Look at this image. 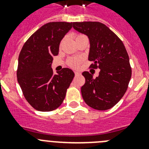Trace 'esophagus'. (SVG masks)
<instances>
[{"label": "esophagus", "instance_id": "esophagus-1", "mask_svg": "<svg viewBox=\"0 0 149 149\" xmlns=\"http://www.w3.org/2000/svg\"><path fill=\"white\" fill-rule=\"evenodd\" d=\"M74 74H75V76L80 75V74H81V72H74Z\"/></svg>", "mask_w": 149, "mask_h": 149}]
</instances>
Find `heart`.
<instances>
[{
	"label": "heart",
	"mask_w": 149,
	"mask_h": 149,
	"mask_svg": "<svg viewBox=\"0 0 149 149\" xmlns=\"http://www.w3.org/2000/svg\"><path fill=\"white\" fill-rule=\"evenodd\" d=\"M84 36H86L81 35V34L77 35L75 36V40L81 39V38L84 37ZM60 45H61V43H60ZM82 61L83 60L81 57H71V58L68 59V60H67V64H68V66H70L71 68H78L79 65H81V63H82Z\"/></svg>",
	"instance_id": "obj_1"
}]
</instances>
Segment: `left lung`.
I'll return each mask as SVG.
<instances>
[{"mask_svg":"<svg viewBox=\"0 0 149 149\" xmlns=\"http://www.w3.org/2000/svg\"><path fill=\"white\" fill-rule=\"evenodd\" d=\"M73 27L89 37V60L93 62L91 67L100 68L99 75L95 79L89 72L82 73L86 81L81 87L83 98L92 108L109 110L123 97L131 80L132 72L125 47L101 22H74Z\"/></svg>","mask_w":149,"mask_h":149,"instance_id":"obj_1","label":"left lung"}]
</instances>
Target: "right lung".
Returning <instances> with one entry per match:
<instances>
[{
  "instance_id": "obj_1",
  "label": "right lung",
  "mask_w": 149,
  "mask_h": 149,
  "mask_svg": "<svg viewBox=\"0 0 149 149\" xmlns=\"http://www.w3.org/2000/svg\"><path fill=\"white\" fill-rule=\"evenodd\" d=\"M72 27V22H49L26 41L19 56L17 80L24 96L35 110L48 112L62 104L74 77L63 68L54 74L51 65L59 53L60 41Z\"/></svg>"
}]
</instances>
